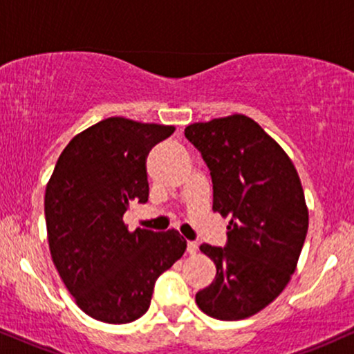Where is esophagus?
<instances>
[{"label": "esophagus", "mask_w": 354, "mask_h": 354, "mask_svg": "<svg viewBox=\"0 0 354 354\" xmlns=\"http://www.w3.org/2000/svg\"><path fill=\"white\" fill-rule=\"evenodd\" d=\"M198 251V243L196 241H188V253L189 254H196Z\"/></svg>", "instance_id": "34e87169"}]
</instances>
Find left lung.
I'll return each mask as SVG.
<instances>
[{
  "mask_svg": "<svg viewBox=\"0 0 354 354\" xmlns=\"http://www.w3.org/2000/svg\"><path fill=\"white\" fill-rule=\"evenodd\" d=\"M209 168L213 211L230 216L226 246L201 245L216 278L196 293L203 313L245 319L284 290L308 233V208L298 173L270 135L245 115L186 126Z\"/></svg>",
  "mask_w": 354,
  "mask_h": 354,
  "instance_id": "left-lung-1",
  "label": "left lung"
}]
</instances>
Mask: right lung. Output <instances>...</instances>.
<instances>
[{"label": "right lung", "instance_id": "right-lung-1", "mask_svg": "<svg viewBox=\"0 0 354 354\" xmlns=\"http://www.w3.org/2000/svg\"><path fill=\"white\" fill-rule=\"evenodd\" d=\"M174 126L113 116L84 129L59 154L44 194L53 263L91 318L131 323L148 311L158 276L186 250L176 230L128 231L129 203L149 196L146 156Z\"/></svg>", "mask_w": 354, "mask_h": 354}]
</instances>
